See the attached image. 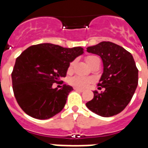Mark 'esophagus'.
<instances>
[{"label":"esophagus","mask_w":148,"mask_h":148,"mask_svg":"<svg viewBox=\"0 0 148 148\" xmlns=\"http://www.w3.org/2000/svg\"><path fill=\"white\" fill-rule=\"evenodd\" d=\"M74 90H76V91H78V92H81V93L84 91L83 90H81V89H78V88H74Z\"/></svg>","instance_id":"34e87169"}]
</instances>
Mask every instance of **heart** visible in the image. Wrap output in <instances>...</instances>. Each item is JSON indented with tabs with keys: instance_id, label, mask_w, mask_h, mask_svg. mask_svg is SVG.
Wrapping results in <instances>:
<instances>
[{
	"instance_id": "heart-1",
	"label": "heart",
	"mask_w": 148,
	"mask_h": 148,
	"mask_svg": "<svg viewBox=\"0 0 148 148\" xmlns=\"http://www.w3.org/2000/svg\"><path fill=\"white\" fill-rule=\"evenodd\" d=\"M86 62H87V64L89 65L90 66H91L95 64L97 62H100V58L97 55H87L86 57ZM74 66V62H71V63L69 64V66H68V72H71V71H73ZM93 82V78H91V77H82V76H74V77L71 78L70 83L72 86H74V87L78 88V89H86Z\"/></svg>"
}]
</instances>
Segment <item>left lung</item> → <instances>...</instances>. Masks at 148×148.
<instances>
[{"instance_id":"left-lung-1","label":"left lung","mask_w":148,"mask_h":148,"mask_svg":"<svg viewBox=\"0 0 148 148\" xmlns=\"http://www.w3.org/2000/svg\"><path fill=\"white\" fill-rule=\"evenodd\" d=\"M87 51L99 55L104 71L93 91V98L86 104L94 113L109 117L120 113L132 98L138 85V69L130 52L112 42H101L87 47Z\"/></svg>"}]
</instances>
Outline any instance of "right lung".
Listing matches in <instances>:
<instances>
[{"mask_svg": "<svg viewBox=\"0 0 148 148\" xmlns=\"http://www.w3.org/2000/svg\"><path fill=\"white\" fill-rule=\"evenodd\" d=\"M82 54L81 47L65 48L51 43L31 46L22 52L12 72V90L22 110L39 120L61 112L73 88L64 85L54 89L52 85L66 77L70 62Z\"/></svg>", "mask_w": 148, "mask_h": 148, "instance_id": "add662e5", "label": "right lung"}]
</instances>
